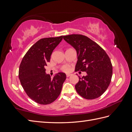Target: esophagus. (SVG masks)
Segmentation results:
<instances>
[{
  "mask_svg": "<svg viewBox=\"0 0 132 132\" xmlns=\"http://www.w3.org/2000/svg\"><path fill=\"white\" fill-rule=\"evenodd\" d=\"M66 75H67V77H69L71 75V74H67Z\"/></svg>",
  "mask_w": 132,
  "mask_h": 132,
  "instance_id": "obj_1",
  "label": "esophagus"
}]
</instances>
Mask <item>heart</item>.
I'll use <instances>...</instances> for the list:
<instances>
[{"mask_svg":"<svg viewBox=\"0 0 132 132\" xmlns=\"http://www.w3.org/2000/svg\"><path fill=\"white\" fill-rule=\"evenodd\" d=\"M62 70L64 71H65V72H68L70 70V67L67 65H64L62 67Z\"/></svg>","mask_w":132,"mask_h":132,"instance_id":"b5f03b06","label":"heart"}]
</instances>
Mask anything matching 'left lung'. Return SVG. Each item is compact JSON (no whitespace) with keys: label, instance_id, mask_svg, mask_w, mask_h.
Masks as SVG:
<instances>
[{"label":"left lung","instance_id":"8db88e82","mask_svg":"<svg viewBox=\"0 0 132 132\" xmlns=\"http://www.w3.org/2000/svg\"><path fill=\"white\" fill-rule=\"evenodd\" d=\"M63 38L77 51L75 71H86L75 85L77 93L87 100L98 98L107 90L112 76L111 60L102 48L85 36L73 34Z\"/></svg>","mask_w":132,"mask_h":132}]
</instances>
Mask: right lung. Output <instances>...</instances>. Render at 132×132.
I'll return each mask as SVG.
<instances>
[{"label": "right lung", "instance_id": "add662e5", "mask_svg": "<svg viewBox=\"0 0 132 132\" xmlns=\"http://www.w3.org/2000/svg\"><path fill=\"white\" fill-rule=\"evenodd\" d=\"M63 36L39 39L27 52L19 70L21 84L30 98L39 104L54 102L61 94L66 74L58 73L53 78L46 73L45 67L50 61L53 51Z\"/></svg>", "mask_w": 132, "mask_h": 132}]
</instances>
